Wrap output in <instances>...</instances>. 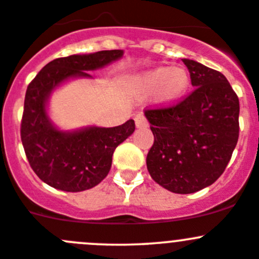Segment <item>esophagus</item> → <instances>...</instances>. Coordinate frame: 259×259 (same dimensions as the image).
<instances>
[{"label": "esophagus", "mask_w": 259, "mask_h": 259, "mask_svg": "<svg viewBox=\"0 0 259 259\" xmlns=\"http://www.w3.org/2000/svg\"><path fill=\"white\" fill-rule=\"evenodd\" d=\"M135 123H136L137 128H146L149 125V122H147V119L142 113L135 115Z\"/></svg>", "instance_id": "obj_1"}]
</instances>
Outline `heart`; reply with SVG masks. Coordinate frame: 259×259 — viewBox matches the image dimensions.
<instances>
[{
    "label": "heart",
    "instance_id": "heart-1",
    "mask_svg": "<svg viewBox=\"0 0 259 259\" xmlns=\"http://www.w3.org/2000/svg\"><path fill=\"white\" fill-rule=\"evenodd\" d=\"M191 82L188 71L169 66L145 72L139 78V86L145 93H155V100L161 107L177 104L187 93Z\"/></svg>",
    "mask_w": 259,
    "mask_h": 259
}]
</instances>
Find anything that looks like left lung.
Returning a JSON list of instances; mask_svg holds the SVG:
<instances>
[{"label": "left lung", "mask_w": 259, "mask_h": 259, "mask_svg": "<svg viewBox=\"0 0 259 259\" xmlns=\"http://www.w3.org/2000/svg\"><path fill=\"white\" fill-rule=\"evenodd\" d=\"M194 90L177 104L145 110L154 134L151 178L168 191L194 193L225 170L239 137V99L225 76L183 60Z\"/></svg>", "instance_id": "left-lung-1"}]
</instances>
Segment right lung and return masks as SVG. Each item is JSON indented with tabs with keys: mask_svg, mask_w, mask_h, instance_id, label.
<instances>
[{
	"mask_svg": "<svg viewBox=\"0 0 259 259\" xmlns=\"http://www.w3.org/2000/svg\"><path fill=\"white\" fill-rule=\"evenodd\" d=\"M123 51H100L56 58L44 66L26 89L21 119V141L34 173L48 186L81 192L99 184L112 166L115 147L135 131V120L117 127H86L60 131L47 114L52 91L72 77H91L98 70L119 60Z\"/></svg>",
	"mask_w": 259,
	"mask_h": 259,
	"instance_id": "add662e5",
	"label": "right lung"
}]
</instances>
